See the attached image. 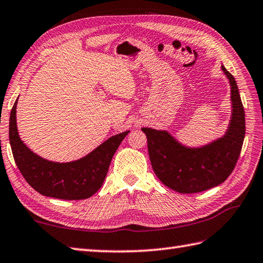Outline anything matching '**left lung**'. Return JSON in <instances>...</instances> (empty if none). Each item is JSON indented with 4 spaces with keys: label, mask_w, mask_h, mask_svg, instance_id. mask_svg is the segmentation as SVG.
<instances>
[{
    "label": "left lung",
    "mask_w": 263,
    "mask_h": 263,
    "mask_svg": "<svg viewBox=\"0 0 263 263\" xmlns=\"http://www.w3.org/2000/svg\"><path fill=\"white\" fill-rule=\"evenodd\" d=\"M228 77L233 111L223 137L206 146L189 148L177 141L167 131L142 127L148 142L152 166L166 187L181 194H194L213 188L226 181L237 163L245 137V112L237 83L221 66Z\"/></svg>",
    "instance_id": "1"
}]
</instances>
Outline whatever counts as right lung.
<instances>
[{"label":"right lung","mask_w":263,"mask_h":263,"mask_svg":"<svg viewBox=\"0 0 263 263\" xmlns=\"http://www.w3.org/2000/svg\"><path fill=\"white\" fill-rule=\"evenodd\" d=\"M15 100L10 114L9 139L14 162L26 181L48 197L76 200L91 197L105 181L116 149L130 131L112 136L89 155L68 163L51 162L36 155L19 138Z\"/></svg>","instance_id":"add662e5"}]
</instances>
